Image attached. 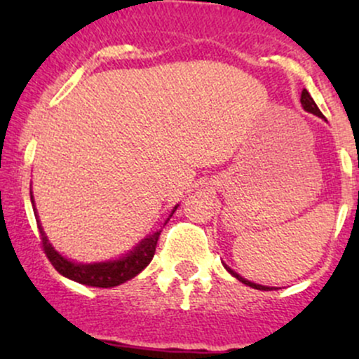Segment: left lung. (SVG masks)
I'll list each match as a JSON object with an SVG mask.
<instances>
[{"label": "left lung", "instance_id": "left-lung-1", "mask_svg": "<svg viewBox=\"0 0 359 359\" xmlns=\"http://www.w3.org/2000/svg\"><path fill=\"white\" fill-rule=\"evenodd\" d=\"M300 102H302V108L307 111V113H312V114H316V116H319V118H324L323 116V113H320L319 111V108H317V104L314 102V100H312L311 97V94L307 93L306 89L302 90V94H300ZM222 265H224V269L229 271V273L233 275L234 278H238L240 280L241 283H245V285H248V287H253V288H257V290H271V287H265V285H259V283H255V282H250V280H246V278H243L240 273H236V271L234 270H231L229 269L228 265H226V263H222Z\"/></svg>", "mask_w": 359, "mask_h": 359}]
</instances>
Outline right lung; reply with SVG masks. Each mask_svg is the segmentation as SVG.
Listing matches in <instances>:
<instances>
[{
  "instance_id": "1",
  "label": "right lung",
  "mask_w": 359,
  "mask_h": 359,
  "mask_svg": "<svg viewBox=\"0 0 359 359\" xmlns=\"http://www.w3.org/2000/svg\"><path fill=\"white\" fill-rule=\"evenodd\" d=\"M30 199H32V205H34L36 224H39V229H40V236H42L45 255H47V258L50 259L53 269L59 271L60 275H64L65 278H71L74 282L82 283V285H89V287H100V288L118 287L121 285V283L128 282V280L137 277L140 271L147 269L148 263H150L151 258H154L156 241H158L160 233H162L160 229L158 231H155L154 234H148V236L143 238V240L140 241L133 250H130L126 255H123V257H119L116 259H108V262H97V263H79V262H74V259L62 257L59 251L50 245L47 234L43 231L42 224H40L39 214H36V208H35L34 194H32V187H30ZM177 208H179V204L172 209L168 219H170L172 214L177 211ZM167 221L163 222V224H167Z\"/></svg>"
}]
</instances>
